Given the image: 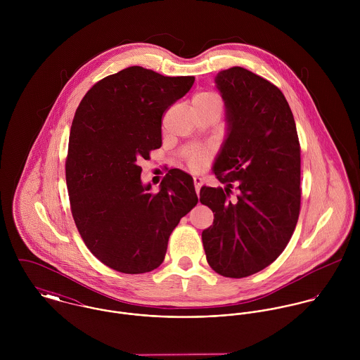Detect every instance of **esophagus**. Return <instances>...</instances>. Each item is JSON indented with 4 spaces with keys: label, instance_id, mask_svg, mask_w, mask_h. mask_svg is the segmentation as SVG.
<instances>
[{
    "label": "esophagus",
    "instance_id": "esophagus-1",
    "mask_svg": "<svg viewBox=\"0 0 360 360\" xmlns=\"http://www.w3.org/2000/svg\"><path fill=\"white\" fill-rule=\"evenodd\" d=\"M194 186H195V193H197V195L200 194V188H201V186H202V179L200 177V176H195L194 177Z\"/></svg>",
    "mask_w": 360,
    "mask_h": 360
}]
</instances>
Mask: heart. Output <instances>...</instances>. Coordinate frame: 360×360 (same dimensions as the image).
<instances>
[{
  "label": "heart",
  "instance_id": "b5f03b06",
  "mask_svg": "<svg viewBox=\"0 0 360 360\" xmlns=\"http://www.w3.org/2000/svg\"><path fill=\"white\" fill-rule=\"evenodd\" d=\"M193 106H200V108H216V109H221V100L217 94L212 93V91H205V93H200L194 97L193 100ZM209 160V153L205 150H197L193 151L187 158V163L190 166L191 170H201Z\"/></svg>",
  "mask_w": 360,
  "mask_h": 360
}]
</instances>
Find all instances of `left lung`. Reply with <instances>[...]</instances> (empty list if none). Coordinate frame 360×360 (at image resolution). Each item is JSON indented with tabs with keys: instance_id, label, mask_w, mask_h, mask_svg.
<instances>
[{
	"instance_id": "left-lung-1",
	"label": "left lung",
	"mask_w": 360,
	"mask_h": 360,
	"mask_svg": "<svg viewBox=\"0 0 360 360\" xmlns=\"http://www.w3.org/2000/svg\"><path fill=\"white\" fill-rule=\"evenodd\" d=\"M226 106L227 134L213 163L224 188L204 186L201 204L213 212L202 231L209 266L243 278L267 267L287 247L301 207V147L284 94L255 73L234 66L214 77ZM238 201H228L232 183Z\"/></svg>"
}]
</instances>
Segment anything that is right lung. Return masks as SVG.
<instances>
[{
	"instance_id": "obj_1",
	"label": "right lung",
	"mask_w": 360,
	"mask_h": 360,
	"mask_svg": "<svg viewBox=\"0 0 360 360\" xmlns=\"http://www.w3.org/2000/svg\"><path fill=\"white\" fill-rule=\"evenodd\" d=\"M194 82L130 66L94 84L75 113L66 159L72 214L91 254L116 271L156 269L172 231L198 202L188 173L169 170L154 194L140 166L162 146L163 112Z\"/></svg>"
}]
</instances>
